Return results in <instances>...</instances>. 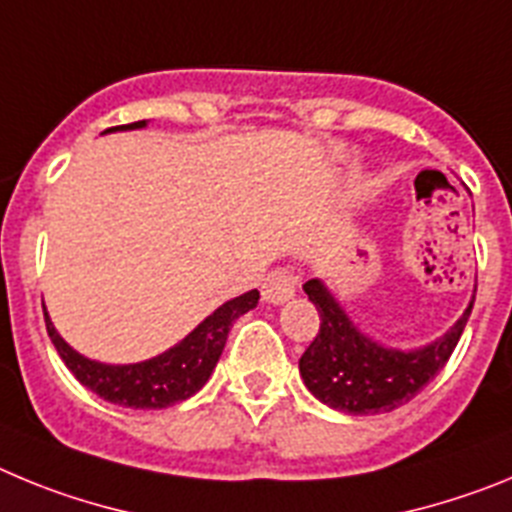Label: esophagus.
I'll return each instance as SVG.
<instances>
[{"mask_svg": "<svg viewBox=\"0 0 512 512\" xmlns=\"http://www.w3.org/2000/svg\"><path fill=\"white\" fill-rule=\"evenodd\" d=\"M297 289V277L287 269H274L269 277L261 284V295L269 305H282V302L292 300Z\"/></svg>", "mask_w": 512, "mask_h": 512, "instance_id": "1", "label": "esophagus"}]
</instances>
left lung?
<instances>
[{
  "label": "left lung",
  "mask_w": 512,
  "mask_h": 512,
  "mask_svg": "<svg viewBox=\"0 0 512 512\" xmlns=\"http://www.w3.org/2000/svg\"><path fill=\"white\" fill-rule=\"evenodd\" d=\"M302 289L318 307L320 330L302 354L300 377L323 405L348 415L392 413L413 400L454 354L474 307L472 295L461 318L436 341L395 348L364 333L325 282L310 279Z\"/></svg>",
  "instance_id": "1"
}]
</instances>
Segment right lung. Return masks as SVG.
Here are the masks:
<instances>
[{"label": "right lung", "mask_w": 512, "mask_h": 512, "mask_svg": "<svg viewBox=\"0 0 512 512\" xmlns=\"http://www.w3.org/2000/svg\"><path fill=\"white\" fill-rule=\"evenodd\" d=\"M146 125L148 120H138L130 122V125H120V128L104 130V133L140 130ZM256 305H259L256 289L241 297H233V300L223 302L215 312H210L189 336L166 348L164 354L138 361V364H102V361L87 359L63 341L45 307L43 312L45 328H48V336H51L58 356L87 390H92L102 400L122 405V408L164 410L176 402L189 400L194 392L205 387L207 379L212 377V369L220 361L233 323Z\"/></svg>", "instance_id": "1"}]
</instances>
